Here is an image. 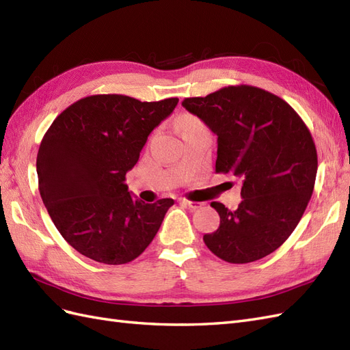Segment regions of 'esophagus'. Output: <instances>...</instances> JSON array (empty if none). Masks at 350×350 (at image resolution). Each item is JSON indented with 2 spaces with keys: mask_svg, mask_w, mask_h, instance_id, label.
<instances>
[{
  "mask_svg": "<svg viewBox=\"0 0 350 350\" xmlns=\"http://www.w3.org/2000/svg\"><path fill=\"white\" fill-rule=\"evenodd\" d=\"M180 204H183L185 207L191 208V210H196V208H201V207H202V204H201V202L189 201V200H186V198H180Z\"/></svg>",
  "mask_w": 350,
  "mask_h": 350,
  "instance_id": "obj_1",
  "label": "esophagus"
}]
</instances>
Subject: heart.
Here are the masks:
<instances>
[{"label":"heart","instance_id":"obj_1","mask_svg":"<svg viewBox=\"0 0 350 350\" xmlns=\"http://www.w3.org/2000/svg\"><path fill=\"white\" fill-rule=\"evenodd\" d=\"M196 122H198V121H196L195 118H189V116H187V118L183 120V127H189V125H193Z\"/></svg>","mask_w":350,"mask_h":350}]
</instances>
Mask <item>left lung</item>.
Instances as JSON below:
<instances>
[{
	"mask_svg": "<svg viewBox=\"0 0 350 350\" xmlns=\"http://www.w3.org/2000/svg\"><path fill=\"white\" fill-rule=\"evenodd\" d=\"M182 105L217 136L216 173L243 180L235 211L211 202L220 226L204 235L205 245L238 265L273 253L299 225L315 186L318 155L306 124L281 97L253 85H229Z\"/></svg>",
	"mask_w": 350,
	"mask_h": 350,
	"instance_id": "left-lung-1",
	"label": "left lung"
}]
</instances>
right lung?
<instances>
[{
  "instance_id": "right-lung-1",
  "label": "right lung",
  "mask_w": 350,
  "mask_h": 350,
  "mask_svg": "<svg viewBox=\"0 0 350 350\" xmlns=\"http://www.w3.org/2000/svg\"><path fill=\"white\" fill-rule=\"evenodd\" d=\"M177 97L140 102L94 94L68 106L44 134L37 155L44 205L66 243L105 265H125L155 238L172 198H133L125 174Z\"/></svg>"
}]
</instances>
